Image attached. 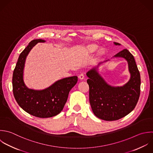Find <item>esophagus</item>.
<instances>
[{
	"label": "esophagus",
	"mask_w": 153,
	"mask_h": 153,
	"mask_svg": "<svg viewBox=\"0 0 153 153\" xmlns=\"http://www.w3.org/2000/svg\"><path fill=\"white\" fill-rule=\"evenodd\" d=\"M84 74H80L79 76V79L80 80H83L84 79Z\"/></svg>",
	"instance_id": "1"
}]
</instances>
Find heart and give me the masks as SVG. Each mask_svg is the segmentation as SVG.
<instances>
[{
	"label": "heart",
	"instance_id": "obj_1",
	"mask_svg": "<svg viewBox=\"0 0 153 153\" xmlns=\"http://www.w3.org/2000/svg\"><path fill=\"white\" fill-rule=\"evenodd\" d=\"M99 49V46L94 45V44H91V45H89L88 46H87L86 48V51L88 53H93L95 52H97ZM104 53V51H102V49H100L98 52V56H101Z\"/></svg>",
	"mask_w": 153,
	"mask_h": 153
}]
</instances>
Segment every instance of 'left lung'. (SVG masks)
I'll return each mask as SVG.
<instances>
[{"instance_id":"1","label":"left lung","mask_w":153,"mask_h":153,"mask_svg":"<svg viewBox=\"0 0 153 153\" xmlns=\"http://www.w3.org/2000/svg\"><path fill=\"white\" fill-rule=\"evenodd\" d=\"M115 45L120 43L114 42ZM123 58L128 64L130 73L129 81L122 86L109 85L98 71L100 62L88 71L87 83L89 86V102L94 114L106 121L119 120L129 114L135 107L140 95L141 77L134 56L126 49L112 58Z\"/></svg>"}]
</instances>
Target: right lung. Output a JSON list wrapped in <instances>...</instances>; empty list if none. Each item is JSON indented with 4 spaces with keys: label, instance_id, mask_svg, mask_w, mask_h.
I'll use <instances>...</instances> for the list:
<instances>
[{
    "label": "right lung",
    "instance_id": "right-lung-1",
    "mask_svg": "<svg viewBox=\"0 0 153 153\" xmlns=\"http://www.w3.org/2000/svg\"><path fill=\"white\" fill-rule=\"evenodd\" d=\"M43 39H34L20 53L12 76L14 97L18 105L27 113L39 118L52 117L58 114L67 102L70 90L77 82V76L65 77L56 81L42 90L28 88L24 81L26 58L37 43Z\"/></svg>",
    "mask_w": 153,
    "mask_h": 153
}]
</instances>
